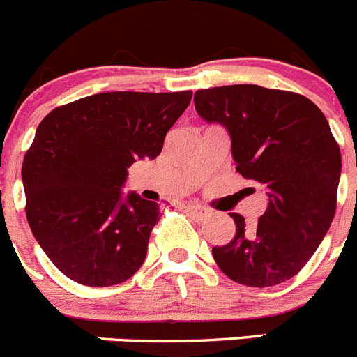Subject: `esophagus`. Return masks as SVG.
Here are the masks:
<instances>
[{
	"label": "esophagus",
	"instance_id": "1",
	"mask_svg": "<svg viewBox=\"0 0 357 357\" xmlns=\"http://www.w3.org/2000/svg\"><path fill=\"white\" fill-rule=\"evenodd\" d=\"M184 209L188 211V213L193 214L197 220H207V218L213 214V211L207 209V207H204V206H198V204H185Z\"/></svg>",
	"mask_w": 357,
	"mask_h": 357
}]
</instances>
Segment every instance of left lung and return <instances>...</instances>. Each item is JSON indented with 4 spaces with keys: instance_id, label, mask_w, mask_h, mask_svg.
<instances>
[{
    "instance_id": "left-lung-1",
    "label": "left lung",
    "mask_w": 357,
    "mask_h": 357,
    "mask_svg": "<svg viewBox=\"0 0 357 357\" xmlns=\"http://www.w3.org/2000/svg\"><path fill=\"white\" fill-rule=\"evenodd\" d=\"M195 109L230 135L236 172L266 188L255 225L230 213L232 241L213 257L234 282L268 288L305 266L327 234L338 193L342 153L326 116L302 94L261 85H223L195 93Z\"/></svg>"
}]
</instances>
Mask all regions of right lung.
I'll use <instances>...</instances> for the list:
<instances>
[{
    "instance_id": "add662e5",
    "label": "right lung",
    "mask_w": 357,
    "mask_h": 357,
    "mask_svg": "<svg viewBox=\"0 0 357 357\" xmlns=\"http://www.w3.org/2000/svg\"><path fill=\"white\" fill-rule=\"evenodd\" d=\"M193 93L114 91L56 107L23 160L33 238L66 277L105 288L144 263L159 204L123 195L128 168L155 159Z\"/></svg>"
}]
</instances>
